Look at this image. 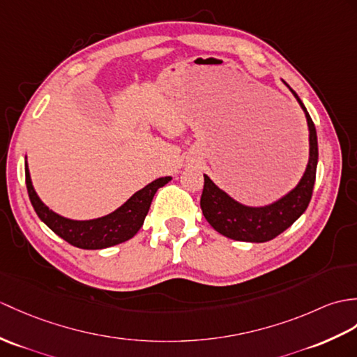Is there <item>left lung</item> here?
I'll return each instance as SVG.
<instances>
[{
    "instance_id": "8db88e82",
    "label": "left lung",
    "mask_w": 357,
    "mask_h": 357,
    "mask_svg": "<svg viewBox=\"0 0 357 357\" xmlns=\"http://www.w3.org/2000/svg\"><path fill=\"white\" fill-rule=\"evenodd\" d=\"M291 91L303 107L310 132V156L304 176L301 178L300 184L291 193L281 197L280 201L268 206L252 208V206L236 202L234 199H231L225 192L214 185V182L208 176L204 175L201 208L206 222L222 236L238 240V242H268L291 227L309 206L318 165L317 129H314V124L300 97L296 96L294 89Z\"/></svg>"
}]
</instances>
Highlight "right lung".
Masks as SVG:
<instances>
[{"label":"right lung","mask_w":357,"mask_h":357,"mask_svg":"<svg viewBox=\"0 0 357 357\" xmlns=\"http://www.w3.org/2000/svg\"><path fill=\"white\" fill-rule=\"evenodd\" d=\"M170 179V176L155 179L137 192L119 210L107 214L105 218L94 220H71L53 213L48 206L40 202L35 188L31 185L30 173L26 164L27 192L39 219L53 233L62 237L65 242L76 248H82V250H103V248L123 243L134 237L138 233V229L143 227L156 190L167 184Z\"/></svg>","instance_id":"obj_1"}]
</instances>
